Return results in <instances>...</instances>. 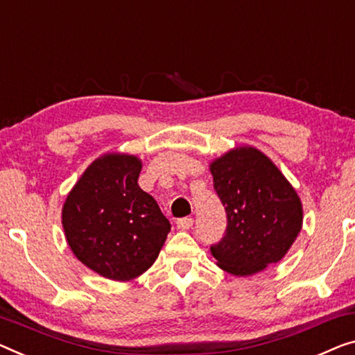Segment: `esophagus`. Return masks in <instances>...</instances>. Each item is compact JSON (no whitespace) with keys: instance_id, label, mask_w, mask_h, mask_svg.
Wrapping results in <instances>:
<instances>
[{"instance_id":"obj_1","label":"esophagus","mask_w":355,"mask_h":355,"mask_svg":"<svg viewBox=\"0 0 355 355\" xmlns=\"http://www.w3.org/2000/svg\"><path fill=\"white\" fill-rule=\"evenodd\" d=\"M193 225H194V220L191 218V216H184V218L177 220V228L178 230L187 231L189 228H193Z\"/></svg>"}]
</instances>
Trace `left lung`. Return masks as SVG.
<instances>
[{"instance_id": "left-lung-1", "label": "left lung", "mask_w": 355, "mask_h": 355, "mask_svg": "<svg viewBox=\"0 0 355 355\" xmlns=\"http://www.w3.org/2000/svg\"><path fill=\"white\" fill-rule=\"evenodd\" d=\"M210 172L228 218L225 236L210 247L218 266L242 277L282 260L303 225L301 200L282 172L252 146L228 151Z\"/></svg>"}]
</instances>
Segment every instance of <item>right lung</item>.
<instances>
[{"instance_id":"1","label":"right lung","mask_w":355,"mask_h":355,"mask_svg":"<svg viewBox=\"0 0 355 355\" xmlns=\"http://www.w3.org/2000/svg\"><path fill=\"white\" fill-rule=\"evenodd\" d=\"M141 161L111 153L95 159L67 196L62 225L75 257L100 276L132 280L156 261L171 223L139 187Z\"/></svg>"}]
</instances>
